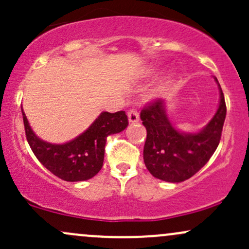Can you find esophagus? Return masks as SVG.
Instances as JSON below:
<instances>
[{"label": "esophagus", "mask_w": 249, "mask_h": 249, "mask_svg": "<svg viewBox=\"0 0 249 249\" xmlns=\"http://www.w3.org/2000/svg\"><path fill=\"white\" fill-rule=\"evenodd\" d=\"M127 117H128V122L130 123H137L139 121V113L136 108H130L127 112Z\"/></svg>", "instance_id": "34e87169"}]
</instances>
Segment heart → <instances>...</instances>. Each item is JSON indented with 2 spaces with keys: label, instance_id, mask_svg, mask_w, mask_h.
<instances>
[{
  "label": "heart",
  "instance_id": "heart-1",
  "mask_svg": "<svg viewBox=\"0 0 249 249\" xmlns=\"http://www.w3.org/2000/svg\"><path fill=\"white\" fill-rule=\"evenodd\" d=\"M153 71H154V69H150V70H147V72H148V73H151V72H153ZM170 79H171V77H170V76L165 77V79H164V81H162L161 85H160V87H159V89H158V91L162 90V89H164L165 87H166V84H167L168 82H170Z\"/></svg>",
  "mask_w": 249,
  "mask_h": 249
}]
</instances>
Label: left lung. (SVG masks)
<instances>
[{
    "label": "left lung",
    "instance_id": "8db88e82",
    "mask_svg": "<svg viewBox=\"0 0 249 249\" xmlns=\"http://www.w3.org/2000/svg\"><path fill=\"white\" fill-rule=\"evenodd\" d=\"M220 102L215 115L196 133L180 132L166 113V103L157 99L141 112L146 127L144 145L145 166L156 178L168 182L190 179L210 160L218 147L226 118V103L218 79Z\"/></svg>",
    "mask_w": 249,
    "mask_h": 249
}]
</instances>
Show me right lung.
<instances>
[{
  "instance_id": "obj_1",
  "label": "right lung",
  "mask_w": 249,
  "mask_h": 249,
  "mask_svg": "<svg viewBox=\"0 0 249 249\" xmlns=\"http://www.w3.org/2000/svg\"><path fill=\"white\" fill-rule=\"evenodd\" d=\"M27 141L36 158L45 168L65 181H84L101 171L104 161L107 138L122 132L128 125L125 111L102 112L90 127L72 141L64 144L44 142L31 130L23 110Z\"/></svg>"
}]
</instances>
